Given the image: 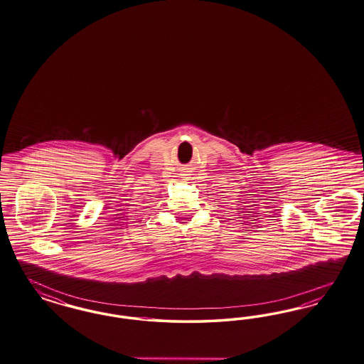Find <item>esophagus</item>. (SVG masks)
<instances>
[{
    "label": "esophagus",
    "mask_w": 364,
    "mask_h": 364,
    "mask_svg": "<svg viewBox=\"0 0 364 364\" xmlns=\"http://www.w3.org/2000/svg\"><path fill=\"white\" fill-rule=\"evenodd\" d=\"M187 175H189V173H184V175H183V176H187Z\"/></svg>",
    "instance_id": "34e87169"
}]
</instances>
